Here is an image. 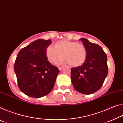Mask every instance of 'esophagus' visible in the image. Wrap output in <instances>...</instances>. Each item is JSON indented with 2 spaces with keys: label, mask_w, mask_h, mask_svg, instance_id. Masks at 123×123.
<instances>
[{
  "label": "esophagus",
  "mask_w": 123,
  "mask_h": 123,
  "mask_svg": "<svg viewBox=\"0 0 123 123\" xmlns=\"http://www.w3.org/2000/svg\"><path fill=\"white\" fill-rule=\"evenodd\" d=\"M63 67H62V66H61V67H58V69H59L60 71H61V70H62V69H63Z\"/></svg>",
  "instance_id": "34e87169"
}]
</instances>
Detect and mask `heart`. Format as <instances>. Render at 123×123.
Listing matches in <instances>:
<instances>
[{
    "instance_id": "1",
    "label": "heart",
    "mask_w": 123,
    "mask_h": 123,
    "mask_svg": "<svg viewBox=\"0 0 123 123\" xmlns=\"http://www.w3.org/2000/svg\"><path fill=\"white\" fill-rule=\"evenodd\" d=\"M46 56L51 63H56L64 58L69 65L77 67L85 62L87 50L83 44L69 40H61L55 46L49 45L46 50Z\"/></svg>"
}]
</instances>
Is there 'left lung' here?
<instances>
[{
  "instance_id": "obj_1",
  "label": "left lung",
  "mask_w": 123,
  "mask_h": 123,
  "mask_svg": "<svg viewBox=\"0 0 123 123\" xmlns=\"http://www.w3.org/2000/svg\"><path fill=\"white\" fill-rule=\"evenodd\" d=\"M87 50L83 65L72 68L71 81L74 89L83 94L89 95L102 87L108 74L106 54L100 45L85 38L80 39Z\"/></svg>"
}]
</instances>
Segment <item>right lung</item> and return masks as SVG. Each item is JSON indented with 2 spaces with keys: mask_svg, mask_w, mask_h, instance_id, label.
I'll return each instance as SVG.
<instances>
[{
  "mask_svg": "<svg viewBox=\"0 0 123 123\" xmlns=\"http://www.w3.org/2000/svg\"><path fill=\"white\" fill-rule=\"evenodd\" d=\"M51 40L38 39L22 48L15 62L18 88L27 96L40 98L53 89L60 71L48 61L46 49Z\"/></svg>",
  "mask_w": 123,
  "mask_h": 123,
  "instance_id": "obj_1",
  "label": "right lung"
}]
</instances>
